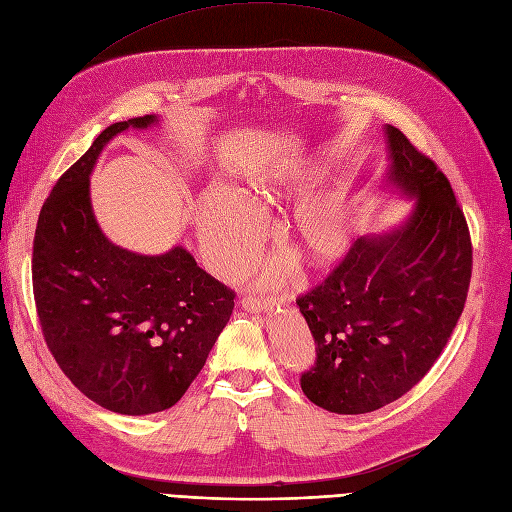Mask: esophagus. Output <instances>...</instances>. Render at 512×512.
I'll return each mask as SVG.
<instances>
[{
	"label": "esophagus",
	"instance_id": "1",
	"mask_svg": "<svg viewBox=\"0 0 512 512\" xmlns=\"http://www.w3.org/2000/svg\"><path fill=\"white\" fill-rule=\"evenodd\" d=\"M240 304L246 312H268L274 306L270 298H242Z\"/></svg>",
	"mask_w": 512,
	"mask_h": 512
}]
</instances>
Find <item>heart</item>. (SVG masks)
I'll list each match as a JSON object with an SVG mask.
<instances>
[{
  "mask_svg": "<svg viewBox=\"0 0 512 512\" xmlns=\"http://www.w3.org/2000/svg\"><path fill=\"white\" fill-rule=\"evenodd\" d=\"M308 191V180L287 172L255 176L240 195L221 183L202 193L197 210V238L210 266L219 272L242 268L257 249L263 219L261 210L298 200ZM287 249L310 268H327L349 253L355 240L353 210L342 197L310 200L295 210L285 225ZM276 261L270 276L283 274Z\"/></svg>",
  "mask_w": 512,
  "mask_h": 512,
  "instance_id": "1",
  "label": "heart"
}]
</instances>
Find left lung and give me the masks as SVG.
<instances>
[{
	"label": "left lung",
	"instance_id": "obj_1",
	"mask_svg": "<svg viewBox=\"0 0 512 512\" xmlns=\"http://www.w3.org/2000/svg\"><path fill=\"white\" fill-rule=\"evenodd\" d=\"M385 183L415 202L383 234L361 236L298 298L317 344L306 398L338 415L395 402L430 372L466 304L472 242L451 183L398 127L385 125Z\"/></svg>",
	"mask_w": 512,
	"mask_h": 512
}]
</instances>
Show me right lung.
Returning a JSON list of instances; mask_svg holds the SVG:
<instances>
[{
    "label": "right lung",
    "instance_id": "add662e5",
    "mask_svg": "<svg viewBox=\"0 0 512 512\" xmlns=\"http://www.w3.org/2000/svg\"><path fill=\"white\" fill-rule=\"evenodd\" d=\"M155 114L106 127L40 210L34 298L63 374L119 415H153L183 398L234 310V291L183 246L140 255L110 242L91 206L89 176L104 146Z\"/></svg>",
    "mask_w": 512,
    "mask_h": 512
}]
</instances>
